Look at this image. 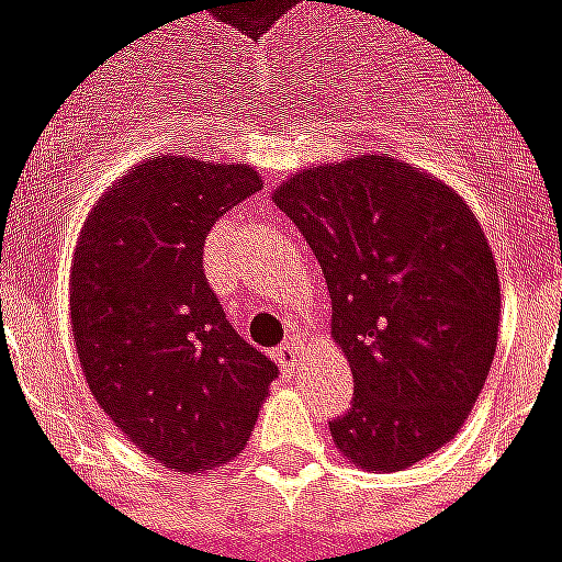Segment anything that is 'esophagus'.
<instances>
[{
    "mask_svg": "<svg viewBox=\"0 0 562 562\" xmlns=\"http://www.w3.org/2000/svg\"><path fill=\"white\" fill-rule=\"evenodd\" d=\"M296 359H300V342L296 340L281 342V346L274 349V361H278L284 371H293V368H296Z\"/></svg>",
    "mask_w": 562,
    "mask_h": 562,
    "instance_id": "obj_1",
    "label": "esophagus"
}]
</instances>
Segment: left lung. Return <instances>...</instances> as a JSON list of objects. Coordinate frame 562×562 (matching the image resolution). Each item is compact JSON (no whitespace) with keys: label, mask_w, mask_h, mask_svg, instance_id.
<instances>
[{"label":"left lung","mask_w":562,"mask_h":562,"mask_svg":"<svg viewBox=\"0 0 562 562\" xmlns=\"http://www.w3.org/2000/svg\"><path fill=\"white\" fill-rule=\"evenodd\" d=\"M330 290L352 368L334 446L405 470L461 430L495 359L501 284L476 216L446 182L380 154L296 172L272 198Z\"/></svg>","instance_id":"1"}]
</instances>
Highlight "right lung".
Listing matches in <instances>:
<instances>
[{"instance_id":"obj_1","label":"right lung","mask_w":562,"mask_h":562,"mask_svg":"<svg viewBox=\"0 0 562 562\" xmlns=\"http://www.w3.org/2000/svg\"><path fill=\"white\" fill-rule=\"evenodd\" d=\"M259 188L244 164L157 157L116 179L79 232L70 322L86 383L130 442L182 473L232 461L278 378L203 274L213 222Z\"/></svg>"}]
</instances>
